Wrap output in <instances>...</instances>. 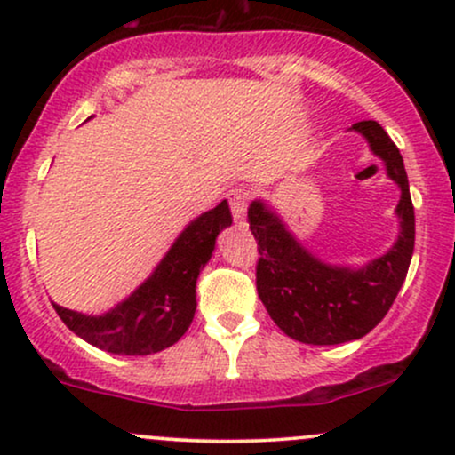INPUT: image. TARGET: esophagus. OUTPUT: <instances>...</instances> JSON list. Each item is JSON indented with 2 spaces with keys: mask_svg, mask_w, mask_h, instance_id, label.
<instances>
[{
  "mask_svg": "<svg viewBox=\"0 0 455 455\" xmlns=\"http://www.w3.org/2000/svg\"><path fill=\"white\" fill-rule=\"evenodd\" d=\"M227 201H228V205H231L235 220H243L245 210H248V192L235 188V190H231L227 195Z\"/></svg>",
  "mask_w": 455,
  "mask_h": 455,
  "instance_id": "1",
  "label": "esophagus"
}]
</instances>
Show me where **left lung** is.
I'll return each mask as SVG.
<instances>
[{"instance_id":"8db88e82","label":"left lung","mask_w":455,"mask_h":455,"mask_svg":"<svg viewBox=\"0 0 455 455\" xmlns=\"http://www.w3.org/2000/svg\"><path fill=\"white\" fill-rule=\"evenodd\" d=\"M351 130L368 139L370 149L385 162L387 175L402 190L395 207L400 237L387 254L362 269L327 265L312 257L265 203L254 201L248 210L260 254V301L286 336L304 344H342L372 331L398 297L415 248V210L400 149L372 119L353 124Z\"/></svg>"}]
</instances>
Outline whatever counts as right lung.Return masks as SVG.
Returning <instances> with one entry per match:
<instances>
[{
    "instance_id": "right-lung-1",
    "label": "right lung",
    "mask_w": 455,
    "mask_h": 455,
    "mask_svg": "<svg viewBox=\"0 0 455 455\" xmlns=\"http://www.w3.org/2000/svg\"><path fill=\"white\" fill-rule=\"evenodd\" d=\"M231 222L227 201L192 220L154 274L107 315L85 316L53 304L55 312L70 331L102 351L151 355L173 347L195 318L198 274L212 259L218 233Z\"/></svg>"
}]
</instances>
